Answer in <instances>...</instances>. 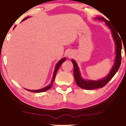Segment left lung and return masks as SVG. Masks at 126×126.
I'll list each match as a JSON object with an SVG mask.
<instances>
[{
    "instance_id": "8db88e82",
    "label": "left lung",
    "mask_w": 126,
    "mask_h": 126,
    "mask_svg": "<svg viewBox=\"0 0 126 126\" xmlns=\"http://www.w3.org/2000/svg\"><path fill=\"white\" fill-rule=\"evenodd\" d=\"M97 18H98L99 20H103V21L105 22L106 24L111 30L114 42H115L116 44V59L113 67L110 71L109 74L103 79L98 81L85 80V79H84L81 76L79 66H78L77 63L75 62L74 60H71L73 66H74V77L76 84L80 88L88 90H94V89L102 88V87H104L112 79L113 77L117 73V71H118L121 64V61H122V55H121L122 40H121L120 37L119 36V33L118 34V32H117L118 31H117V30H116L115 28L111 25L110 21L106 20L103 17H97Z\"/></svg>"
}]
</instances>
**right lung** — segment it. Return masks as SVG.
<instances>
[{
  "label": "right lung",
  "instance_id": "1",
  "mask_svg": "<svg viewBox=\"0 0 126 126\" xmlns=\"http://www.w3.org/2000/svg\"><path fill=\"white\" fill-rule=\"evenodd\" d=\"M30 17H25V18H24L23 20H22V21H24L25 20H27V19L29 18ZM66 61V58H64L63 59H62L61 60H59V61L58 62V63H57L56 65L55 66V71H54V73H53V77H52V81L50 82V84H49V85L47 86L46 87H45V88H43L42 89H40V90H27V89H25V90L29 91H31V92H44V91H46L50 89V88L52 87V84H53V82H54V80H55V77H56V73L58 72L59 68L60 66H61V64L62 63H63V62Z\"/></svg>",
  "mask_w": 126,
  "mask_h": 126
}]
</instances>
